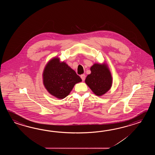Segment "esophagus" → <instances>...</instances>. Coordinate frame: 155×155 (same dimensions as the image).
<instances>
[{
    "label": "esophagus",
    "instance_id": "1",
    "mask_svg": "<svg viewBox=\"0 0 155 155\" xmlns=\"http://www.w3.org/2000/svg\"><path fill=\"white\" fill-rule=\"evenodd\" d=\"M80 77H81V78L82 79V81H84L85 80V75H84V74L81 75Z\"/></svg>",
    "mask_w": 155,
    "mask_h": 155
}]
</instances>
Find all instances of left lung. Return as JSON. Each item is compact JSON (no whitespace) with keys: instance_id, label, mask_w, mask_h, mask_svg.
Here are the masks:
<instances>
[{"instance_id":"8db88e82","label":"left lung","mask_w":155,"mask_h":155,"mask_svg":"<svg viewBox=\"0 0 155 155\" xmlns=\"http://www.w3.org/2000/svg\"><path fill=\"white\" fill-rule=\"evenodd\" d=\"M91 73L85 79L86 84L97 96L107 92L112 85V76L105 64H95L90 68Z\"/></svg>"}]
</instances>
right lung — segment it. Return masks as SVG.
Segmentation results:
<instances>
[{
  "mask_svg": "<svg viewBox=\"0 0 155 155\" xmlns=\"http://www.w3.org/2000/svg\"><path fill=\"white\" fill-rule=\"evenodd\" d=\"M82 81L74 70L59 58L47 64L43 73V83L48 91L56 98L64 99L74 85Z\"/></svg>",
  "mask_w": 155,
  "mask_h": 155,
  "instance_id": "add662e5",
  "label": "right lung"
}]
</instances>
